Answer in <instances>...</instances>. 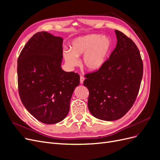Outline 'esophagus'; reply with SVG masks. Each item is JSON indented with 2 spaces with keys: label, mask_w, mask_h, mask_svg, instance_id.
Here are the masks:
<instances>
[{
  "label": "esophagus",
  "mask_w": 160,
  "mask_h": 160,
  "mask_svg": "<svg viewBox=\"0 0 160 160\" xmlns=\"http://www.w3.org/2000/svg\"><path fill=\"white\" fill-rule=\"evenodd\" d=\"M84 80H85L84 77H83V76H81V77H80V83H81V84H83Z\"/></svg>",
  "instance_id": "34e87169"
}]
</instances>
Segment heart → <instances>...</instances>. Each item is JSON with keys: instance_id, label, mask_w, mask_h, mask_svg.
<instances>
[{"instance_id": "b5f03b06", "label": "heart", "mask_w": 160, "mask_h": 160, "mask_svg": "<svg viewBox=\"0 0 160 160\" xmlns=\"http://www.w3.org/2000/svg\"><path fill=\"white\" fill-rule=\"evenodd\" d=\"M112 47V42L106 36L91 34L75 38L71 44V51H65L63 57L67 65L73 68L79 65L83 57L85 68L89 71L100 69L107 61Z\"/></svg>"}]
</instances>
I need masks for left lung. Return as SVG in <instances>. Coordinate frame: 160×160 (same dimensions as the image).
<instances>
[{
  "label": "left lung",
  "mask_w": 160,
  "mask_h": 160,
  "mask_svg": "<svg viewBox=\"0 0 160 160\" xmlns=\"http://www.w3.org/2000/svg\"><path fill=\"white\" fill-rule=\"evenodd\" d=\"M117 45L104 65L87 74L83 82L89 92L88 108L95 118L114 121L132 107L143 77V62L133 41L118 30Z\"/></svg>",
  "instance_id": "8db88e82"
}]
</instances>
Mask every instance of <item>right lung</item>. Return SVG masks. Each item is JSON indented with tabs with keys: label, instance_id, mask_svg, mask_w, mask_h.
<instances>
[{
	"label": "right lung",
	"instance_id": "obj_1",
	"mask_svg": "<svg viewBox=\"0 0 160 160\" xmlns=\"http://www.w3.org/2000/svg\"><path fill=\"white\" fill-rule=\"evenodd\" d=\"M62 41L60 37L41 31L35 34L18 59V84L22 104L34 118L45 124L63 120L80 77L61 68Z\"/></svg>",
	"mask_w": 160,
	"mask_h": 160
}]
</instances>
